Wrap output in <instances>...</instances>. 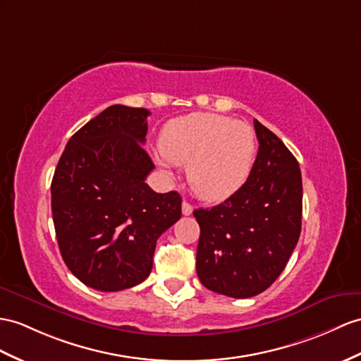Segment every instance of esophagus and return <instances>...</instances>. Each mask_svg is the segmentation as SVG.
Masks as SVG:
<instances>
[{"mask_svg":"<svg viewBox=\"0 0 361 361\" xmlns=\"http://www.w3.org/2000/svg\"><path fill=\"white\" fill-rule=\"evenodd\" d=\"M192 213V207L188 204L187 200L182 202V214L183 216H190Z\"/></svg>","mask_w":361,"mask_h":361,"instance_id":"esophagus-1","label":"esophagus"}]
</instances>
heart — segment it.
Returning <instances> with one entry per match:
<instances>
[{"instance_id":"heart-1","label":"heart","mask_w":361,"mask_h":361,"mask_svg":"<svg viewBox=\"0 0 361 361\" xmlns=\"http://www.w3.org/2000/svg\"><path fill=\"white\" fill-rule=\"evenodd\" d=\"M159 148L169 162L188 165V183L199 197L221 202L248 180L257 137L245 122L222 114L191 113L166 122Z\"/></svg>"}]
</instances>
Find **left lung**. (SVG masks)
<instances>
[{
	"mask_svg": "<svg viewBox=\"0 0 361 361\" xmlns=\"http://www.w3.org/2000/svg\"><path fill=\"white\" fill-rule=\"evenodd\" d=\"M254 128L259 152L248 180L222 204L192 213L200 226V283L234 298L254 297L276 282L302 230L300 166L257 119Z\"/></svg>",
	"mask_w": 361,
	"mask_h": 361,
	"instance_id": "1",
	"label": "left lung"
}]
</instances>
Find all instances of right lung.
<instances>
[{
  "label": "right lung",
  "mask_w": 361,
  "mask_h": 361,
  "mask_svg": "<svg viewBox=\"0 0 361 361\" xmlns=\"http://www.w3.org/2000/svg\"><path fill=\"white\" fill-rule=\"evenodd\" d=\"M147 109L111 105L70 137L51 180V214L67 268L104 293L150 276L156 242L180 219L179 192L145 183Z\"/></svg>",
  "instance_id": "obj_1"
}]
</instances>
